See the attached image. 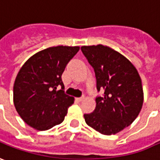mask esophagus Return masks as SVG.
<instances>
[{
  "label": "esophagus",
  "instance_id": "esophagus-1",
  "mask_svg": "<svg viewBox=\"0 0 160 160\" xmlns=\"http://www.w3.org/2000/svg\"><path fill=\"white\" fill-rule=\"evenodd\" d=\"M77 99H78V101H82V100H83V99H84V97H80V98H77Z\"/></svg>",
  "mask_w": 160,
  "mask_h": 160
}]
</instances>
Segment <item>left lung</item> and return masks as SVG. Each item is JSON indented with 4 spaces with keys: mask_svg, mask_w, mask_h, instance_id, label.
Instances as JSON below:
<instances>
[{
    "mask_svg": "<svg viewBox=\"0 0 160 160\" xmlns=\"http://www.w3.org/2000/svg\"><path fill=\"white\" fill-rule=\"evenodd\" d=\"M93 68L97 90L96 108L84 113L90 127L103 135H114L129 126L138 117L143 103L142 81L137 68L127 58L102 45L81 48Z\"/></svg>",
    "mask_w": 160,
    "mask_h": 160,
    "instance_id": "left-lung-1",
    "label": "left lung"
}]
</instances>
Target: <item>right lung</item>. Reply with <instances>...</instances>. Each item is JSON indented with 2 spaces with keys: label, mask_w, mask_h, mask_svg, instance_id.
Wrapping results in <instances>:
<instances>
[{
  "label": "right lung",
  "mask_w": 160,
  "mask_h": 160,
  "mask_svg": "<svg viewBox=\"0 0 160 160\" xmlns=\"http://www.w3.org/2000/svg\"><path fill=\"white\" fill-rule=\"evenodd\" d=\"M79 48L58 46L44 49L28 59L19 70L13 100L17 112L29 126L48 130L63 122L74 98L65 94L62 75Z\"/></svg>",
  "instance_id": "1"
}]
</instances>
